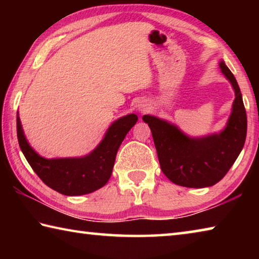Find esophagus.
Returning a JSON list of instances; mask_svg holds the SVG:
<instances>
[{
    "mask_svg": "<svg viewBox=\"0 0 259 259\" xmlns=\"http://www.w3.org/2000/svg\"><path fill=\"white\" fill-rule=\"evenodd\" d=\"M138 108H139L140 113H146L148 111V105L145 103H140L138 105Z\"/></svg>",
    "mask_w": 259,
    "mask_h": 259,
    "instance_id": "esophagus-1",
    "label": "esophagus"
}]
</instances>
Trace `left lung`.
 Instances as JSON below:
<instances>
[{"label": "left lung", "mask_w": 259, "mask_h": 259, "mask_svg": "<svg viewBox=\"0 0 259 259\" xmlns=\"http://www.w3.org/2000/svg\"><path fill=\"white\" fill-rule=\"evenodd\" d=\"M219 66L235 91L230 120L221 134L190 138L168 122L151 115L143 116L151 128L161 170L177 185L193 188L214 185L227 174L243 148L247 114L242 95L224 61Z\"/></svg>", "instance_id": "8db88e82"}]
</instances>
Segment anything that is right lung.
Wrapping results in <instances>:
<instances>
[{
  "mask_svg": "<svg viewBox=\"0 0 259 259\" xmlns=\"http://www.w3.org/2000/svg\"><path fill=\"white\" fill-rule=\"evenodd\" d=\"M137 120L136 114H129L115 121L97 148L77 159L48 160L38 155L26 140L19 115H17V136L26 160L41 181L60 194L75 196L99 190L108 182L117 150Z\"/></svg>",
  "mask_w": 259,
  "mask_h": 259,
  "instance_id": "right-lung-1",
  "label": "right lung"
}]
</instances>
